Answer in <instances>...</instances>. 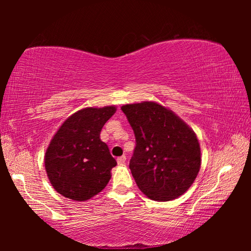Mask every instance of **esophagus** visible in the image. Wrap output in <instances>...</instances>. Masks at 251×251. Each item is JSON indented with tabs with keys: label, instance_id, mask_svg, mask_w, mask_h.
Masks as SVG:
<instances>
[{
	"label": "esophagus",
	"instance_id": "obj_1",
	"mask_svg": "<svg viewBox=\"0 0 251 251\" xmlns=\"http://www.w3.org/2000/svg\"><path fill=\"white\" fill-rule=\"evenodd\" d=\"M126 163V156H121L117 158V164L118 165H124Z\"/></svg>",
	"mask_w": 251,
	"mask_h": 251
}]
</instances>
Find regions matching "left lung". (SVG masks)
Instances as JSON below:
<instances>
[{
	"mask_svg": "<svg viewBox=\"0 0 251 251\" xmlns=\"http://www.w3.org/2000/svg\"><path fill=\"white\" fill-rule=\"evenodd\" d=\"M122 110L136 138L129 168L138 188L156 201H173L185 194L201 164L195 131L155 101L126 104Z\"/></svg>",
	"mask_w": 251,
	"mask_h": 251,
	"instance_id": "obj_1",
	"label": "left lung"
}]
</instances>
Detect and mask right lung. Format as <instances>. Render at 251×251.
Here are the masks:
<instances>
[{
  "label": "right lung",
  "mask_w": 251,
  "mask_h": 251,
  "mask_svg": "<svg viewBox=\"0 0 251 251\" xmlns=\"http://www.w3.org/2000/svg\"><path fill=\"white\" fill-rule=\"evenodd\" d=\"M115 112L114 105L83 108L67 118L53 136L44 164L50 184L62 196L85 201L108 184L117 163L100 135Z\"/></svg>",
  "instance_id": "1"
}]
</instances>
